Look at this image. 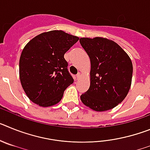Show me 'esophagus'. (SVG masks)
Listing matches in <instances>:
<instances>
[{"mask_svg": "<svg viewBox=\"0 0 150 150\" xmlns=\"http://www.w3.org/2000/svg\"><path fill=\"white\" fill-rule=\"evenodd\" d=\"M80 76H81V74H79H79H78L77 75H76V79H79V78H80Z\"/></svg>", "mask_w": 150, "mask_h": 150, "instance_id": "obj_1", "label": "esophagus"}]
</instances>
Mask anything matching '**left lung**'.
Segmentation results:
<instances>
[{
	"mask_svg": "<svg viewBox=\"0 0 150 150\" xmlns=\"http://www.w3.org/2000/svg\"><path fill=\"white\" fill-rule=\"evenodd\" d=\"M79 42L91 62L90 86L80 96L82 102L98 112L114 108L129 91L132 60L121 46L107 38H82Z\"/></svg>",
	"mask_w": 150,
	"mask_h": 150,
	"instance_id": "obj_1",
	"label": "left lung"
}]
</instances>
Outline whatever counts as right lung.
Listing matches in <instances>:
<instances>
[{
	"label": "right lung",
	"instance_id": "obj_1",
	"mask_svg": "<svg viewBox=\"0 0 150 150\" xmlns=\"http://www.w3.org/2000/svg\"><path fill=\"white\" fill-rule=\"evenodd\" d=\"M79 38L63 30L44 32L30 40L19 59L21 84L34 104L46 107L58 104L74 83L64 55Z\"/></svg>",
	"mask_w": 150,
	"mask_h": 150
}]
</instances>
